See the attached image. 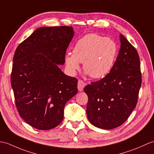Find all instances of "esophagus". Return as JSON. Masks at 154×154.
<instances>
[{"instance_id":"obj_1","label":"esophagus","mask_w":154,"mask_h":154,"mask_svg":"<svg viewBox=\"0 0 154 154\" xmlns=\"http://www.w3.org/2000/svg\"><path fill=\"white\" fill-rule=\"evenodd\" d=\"M86 83L83 81L82 80H79L78 81V84H77V88H78V90L79 91H83V88L85 87Z\"/></svg>"}]
</instances>
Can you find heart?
Segmentation results:
<instances>
[{
    "instance_id": "1",
    "label": "heart",
    "mask_w": 154,
    "mask_h": 154,
    "mask_svg": "<svg viewBox=\"0 0 154 154\" xmlns=\"http://www.w3.org/2000/svg\"><path fill=\"white\" fill-rule=\"evenodd\" d=\"M117 46L113 39L90 33L78 39L73 48V54L65 56L67 70L74 74L83 62V68L92 78L106 76L115 62Z\"/></svg>"
}]
</instances>
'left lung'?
Returning <instances> with one entry per match:
<instances>
[{"label": "left lung", "mask_w": 154, "mask_h": 154, "mask_svg": "<svg viewBox=\"0 0 154 154\" xmlns=\"http://www.w3.org/2000/svg\"><path fill=\"white\" fill-rule=\"evenodd\" d=\"M121 48L109 73L86 86L87 114L94 126L112 129L121 125L135 108L142 84L137 50L120 34Z\"/></svg>", "instance_id": "8db88e82"}]
</instances>
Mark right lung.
Wrapping results in <instances>:
<instances>
[{"instance_id":"1","label":"right lung","mask_w":154,"mask_h":154,"mask_svg":"<svg viewBox=\"0 0 154 154\" xmlns=\"http://www.w3.org/2000/svg\"><path fill=\"white\" fill-rule=\"evenodd\" d=\"M74 35L72 27L37 29L17 46L13 58L11 85L21 117L38 130L57 127L67 101L77 93V79L58 65L65 63Z\"/></svg>"}]
</instances>
